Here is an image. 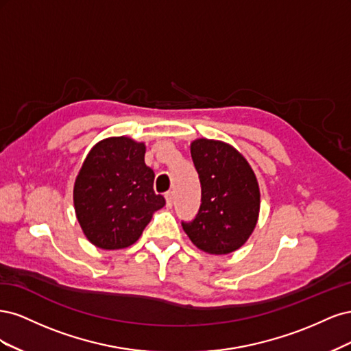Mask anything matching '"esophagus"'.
Segmentation results:
<instances>
[{
	"label": "esophagus",
	"mask_w": 351,
	"mask_h": 351,
	"mask_svg": "<svg viewBox=\"0 0 351 351\" xmlns=\"http://www.w3.org/2000/svg\"><path fill=\"white\" fill-rule=\"evenodd\" d=\"M165 200H167V208L171 209L173 208V202H174V192H168L165 195Z\"/></svg>",
	"instance_id": "obj_1"
}]
</instances>
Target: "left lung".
I'll return each mask as SVG.
<instances>
[{"mask_svg": "<svg viewBox=\"0 0 351 351\" xmlns=\"http://www.w3.org/2000/svg\"><path fill=\"white\" fill-rule=\"evenodd\" d=\"M202 189L200 206L183 230L196 247L227 254L241 247L258 222L261 193L250 165L232 146L197 139L190 146Z\"/></svg>", "mask_w": 351, "mask_h": 351, "instance_id": "left-lung-1", "label": "left lung"}]
</instances>
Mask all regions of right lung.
<instances>
[{
    "label": "right lung",
    "instance_id": "1",
    "mask_svg": "<svg viewBox=\"0 0 351 351\" xmlns=\"http://www.w3.org/2000/svg\"><path fill=\"white\" fill-rule=\"evenodd\" d=\"M145 145L130 137H108L92 147L74 183L79 224L97 247H129L142 236L152 212L165 205L154 192Z\"/></svg>",
    "mask_w": 351,
    "mask_h": 351
}]
</instances>
